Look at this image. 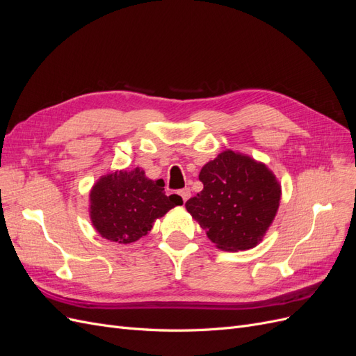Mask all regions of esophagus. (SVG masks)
<instances>
[{"instance_id": "obj_1", "label": "esophagus", "mask_w": 356, "mask_h": 356, "mask_svg": "<svg viewBox=\"0 0 356 356\" xmlns=\"http://www.w3.org/2000/svg\"><path fill=\"white\" fill-rule=\"evenodd\" d=\"M178 195H179V197L182 199V202H187L188 200V197L191 196V191H190V188H182V190H179L178 191Z\"/></svg>"}]
</instances>
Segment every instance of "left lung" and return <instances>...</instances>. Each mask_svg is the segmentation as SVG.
<instances>
[{
    "label": "left lung",
    "instance_id": "8db88e82",
    "mask_svg": "<svg viewBox=\"0 0 356 356\" xmlns=\"http://www.w3.org/2000/svg\"><path fill=\"white\" fill-rule=\"evenodd\" d=\"M203 190L186 208L208 238L224 251L257 246L273 222L281 200V184L261 161L222 152L199 174Z\"/></svg>",
    "mask_w": 356,
    "mask_h": 356
}]
</instances>
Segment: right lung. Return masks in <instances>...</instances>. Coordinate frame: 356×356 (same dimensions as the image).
Masks as SVG:
<instances>
[{
    "mask_svg": "<svg viewBox=\"0 0 356 356\" xmlns=\"http://www.w3.org/2000/svg\"><path fill=\"white\" fill-rule=\"evenodd\" d=\"M163 179H148L139 168L104 175L90 191V220L102 238L132 243L143 238L157 218L182 204L178 195L166 196Z\"/></svg>",
    "mask_w": 356,
    "mask_h": 356,
    "instance_id": "obj_1",
    "label": "right lung"
}]
</instances>
